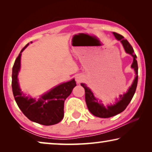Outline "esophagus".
I'll use <instances>...</instances> for the list:
<instances>
[{"instance_id": "obj_1", "label": "esophagus", "mask_w": 152, "mask_h": 152, "mask_svg": "<svg viewBox=\"0 0 152 152\" xmlns=\"http://www.w3.org/2000/svg\"><path fill=\"white\" fill-rule=\"evenodd\" d=\"M82 80H83V77L82 76H78L76 77V82H78V83H80V82H81Z\"/></svg>"}]
</instances>
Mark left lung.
<instances>
[{
    "instance_id": "1",
    "label": "left lung",
    "mask_w": 152,
    "mask_h": 152,
    "mask_svg": "<svg viewBox=\"0 0 152 152\" xmlns=\"http://www.w3.org/2000/svg\"><path fill=\"white\" fill-rule=\"evenodd\" d=\"M113 33L115 35V38L121 42L126 53L133 56V61L132 64V68L134 69L136 76L132 86L128 89L127 92L123 94H121L119 100H117V102H115V104L108 105L107 107H104L103 104L101 103V101H99V100L94 97L91 89L88 88L85 84H80L81 86L85 90L86 103L89 111L94 116L101 118L111 117L123 112L126 109V107H127V105L129 104L131 101H132L137 85L138 66L137 61L136 60L137 56L135 54L134 50H133L132 46L128 42V41L124 39L123 36L115 32H113Z\"/></svg>"
}]
</instances>
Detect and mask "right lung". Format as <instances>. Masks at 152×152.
Segmentation results:
<instances>
[{
	"mask_svg": "<svg viewBox=\"0 0 152 152\" xmlns=\"http://www.w3.org/2000/svg\"><path fill=\"white\" fill-rule=\"evenodd\" d=\"M28 45L29 43L20 51L12 67V89L15 100L23 113L31 121L43 125L57 124L63 119L64 101L76 86V81L72 79L61 84L37 100L25 96L19 87L17 76L20 70L21 53Z\"/></svg>",
	"mask_w": 152,
	"mask_h": 152,
	"instance_id": "obj_1",
	"label": "right lung"
}]
</instances>
